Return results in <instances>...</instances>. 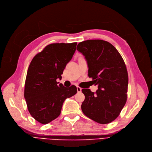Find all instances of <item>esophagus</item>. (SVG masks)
<instances>
[{"instance_id":"esophagus-1","label":"esophagus","mask_w":152,"mask_h":152,"mask_svg":"<svg viewBox=\"0 0 152 152\" xmlns=\"http://www.w3.org/2000/svg\"><path fill=\"white\" fill-rule=\"evenodd\" d=\"M77 92H78V93H80V92L82 91V88H80V86H77Z\"/></svg>"}]
</instances>
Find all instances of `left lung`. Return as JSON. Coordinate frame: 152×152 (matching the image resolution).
Returning a JSON list of instances; mask_svg holds the SVG:
<instances>
[{"label":"left lung","instance_id":"8db88e82","mask_svg":"<svg viewBox=\"0 0 152 152\" xmlns=\"http://www.w3.org/2000/svg\"><path fill=\"white\" fill-rule=\"evenodd\" d=\"M77 50L87 61L88 77L98 85L95 93L82 89L85 100L83 114L99 124H108L116 119L127 98L128 73L122 56L109 42L101 39L79 42Z\"/></svg>","mask_w":152,"mask_h":152}]
</instances>
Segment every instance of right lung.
<instances>
[{"instance_id": "obj_1", "label": "right lung", "mask_w": 152, "mask_h": 152, "mask_svg": "<svg viewBox=\"0 0 152 152\" xmlns=\"http://www.w3.org/2000/svg\"><path fill=\"white\" fill-rule=\"evenodd\" d=\"M77 42L53 43L36 55L29 66L24 90L28 111L42 124L56 119L63 103L77 91L75 85L69 88L58 85L66 65L76 50Z\"/></svg>"}]
</instances>
